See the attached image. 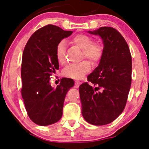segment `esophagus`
<instances>
[{
  "label": "esophagus",
  "mask_w": 149,
  "mask_h": 149,
  "mask_svg": "<svg viewBox=\"0 0 149 149\" xmlns=\"http://www.w3.org/2000/svg\"><path fill=\"white\" fill-rule=\"evenodd\" d=\"M79 86H80V81H74V87L75 88H79Z\"/></svg>",
  "instance_id": "obj_1"
}]
</instances>
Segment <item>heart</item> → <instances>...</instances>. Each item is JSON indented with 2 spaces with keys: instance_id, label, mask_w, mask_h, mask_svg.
<instances>
[{
  "instance_id": "obj_1",
  "label": "heart",
  "mask_w": 149,
  "mask_h": 149,
  "mask_svg": "<svg viewBox=\"0 0 149 149\" xmlns=\"http://www.w3.org/2000/svg\"><path fill=\"white\" fill-rule=\"evenodd\" d=\"M71 43L82 49L81 59H88L93 65L98 63L103 55V47L100 43L94 42L92 37L86 34H77L73 36ZM66 44L64 40L58 42L55 48V56L59 64L63 65L66 61L65 58ZM90 63L88 61L84 60L75 64H70L65 68L63 75L68 78L79 79L82 78L90 70Z\"/></svg>"
}]
</instances>
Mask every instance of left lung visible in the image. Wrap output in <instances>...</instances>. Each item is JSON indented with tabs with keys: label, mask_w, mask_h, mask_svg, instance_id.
<instances>
[{
	"label": "left lung",
	"mask_w": 149,
	"mask_h": 149,
	"mask_svg": "<svg viewBox=\"0 0 149 149\" xmlns=\"http://www.w3.org/2000/svg\"><path fill=\"white\" fill-rule=\"evenodd\" d=\"M90 33L103 41V55L99 65L79 86L82 115L94 125L111 123L123 112L131 85L132 60L129 46L113 27L103 26ZM100 89V91L98 90Z\"/></svg>",
	"instance_id": "1"
}]
</instances>
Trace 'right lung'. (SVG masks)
<instances>
[{"mask_svg":"<svg viewBox=\"0 0 149 149\" xmlns=\"http://www.w3.org/2000/svg\"><path fill=\"white\" fill-rule=\"evenodd\" d=\"M72 33L55 25H46L30 37L23 51L21 94L29 117L40 126L61 119L65 95L74 86L72 79L68 78L61 79L56 88L49 83L51 75L59 69L56 46Z\"/></svg>","mask_w":149,"mask_h":149,"instance_id":"add662e5","label":"right lung"}]
</instances>
